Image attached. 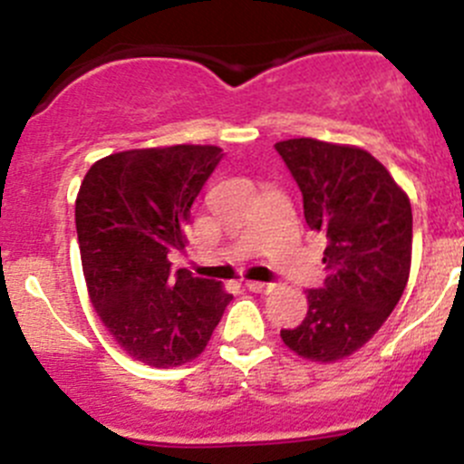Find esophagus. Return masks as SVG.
Returning <instances> with one entry per match:
<instances>
[{"instance_id":"esophagus-1","label":"esophagus","mask_w":464,"mask_h":464,"mask_svg":"<svg viewBox=\"0 0 464 464\" xmlns=\"http://www.w3.org/2000/svg\"><path fill=\"white\" fill-rule=\"evenodd\" d=\"M246 289H249V292H256V294H269V292H274L276 285L274 283H258V280H249V283H246Z\"/></svg>"}]
</instances>
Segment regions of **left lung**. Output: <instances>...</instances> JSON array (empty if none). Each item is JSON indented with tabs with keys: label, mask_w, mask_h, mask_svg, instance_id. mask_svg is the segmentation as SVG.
Instances as JSON below:
<instances>
[{
	"label": "left lung",
	"mask_w": 464,
	"mask_h": 464,
	"mask_svg": "<svg viewBox=\"0 0 464 464\" xmlns=\"http://www.w3.org/2000/svg\"><path fill=\"white\" fill-rule=\"evenodd\" d=\"M276 150L301 188L307 227L327 237L325 285L307 289L305 319L280 336L298 357L339 362L375 336L404 294L413 246L409 195L357 145L303 137Z\"/></svg>",
	"instance_id": "8db88e82"
}]
</instances>
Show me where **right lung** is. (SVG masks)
<instances>
[{
	"label": "right lung",
	"instance_id": "add662e5",
	"mask_svg": "<svg viewBox=\"0 0 464 464\" xmlns=\"http://www.w3.org/2000/svg\"><path fill=\"white\" fill-rule=\"evenodd\" d=\"M218 145L114 152L93 163L76 198V231L89 301L128 357L175 368L204 353L231 303L222 283L170 274L172 249L199 190L222 159Z\"/></svg>",
	"mask_w": 464,
	"mask_h": 464
}]
</instances>
